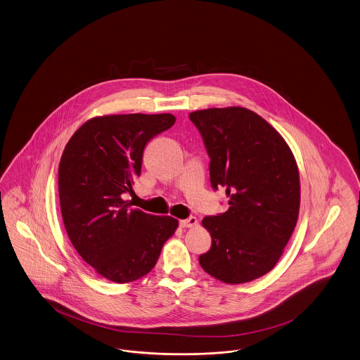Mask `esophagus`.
<instances>
[{
	"label": "esophagus",
	"mask_w": 360,
	"mask_h": 360,
	"mask_svg": "<svg viewBox=\"0 0 360 360\" xmlns=\"http://www.w3.org/2000/svg\"><path fill=\"white\" fill-rule=\"evenodd\" d=\"M197 224H198V221L195 217H188L187 219L181 221L182 228H194V226H197Z\"/></svg>",
	"instance_id": "34e87169"
}]
</instances>
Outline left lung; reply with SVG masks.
<instances>
[{
	"instance_id": "8db88e82",
	"label": "left lung",
	"mask_w": 360,
	"mask_h": 360,
	"mask_svg": "<svg viewBox=\"0 0 360 360\" xmlns=\"http://www.w3.org/2000/svg\"><path fill=\"white\" fill-rule=\"evenodd\" d=\"M210 157L213 188H226L229 209L205 217L212 248L200 256L206 274L243 284L271 272L299 218L300 175L284 138L244 107L190 112Z\"/></svg>"
}]
</instances>
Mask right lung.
<instances>
[{"instance_id": "right-lung-1", "label": "right lung", "mask_w": 360, "mask_h": 360, "mask_svg": "<svg viewBox=\"0 0 360 360\" xmlns=\"http://www.w3.org/2000/svg\"><path fill=\"white\" fill-rule=\"evenodd\" d=\"M174 123L172 114L96 116L63 151L58 197L65 231L82 259L110 281L148 274L178 228L173 217L147 214L123 200L141 175L144 146Z\"/></svg>"}]
</instances>
